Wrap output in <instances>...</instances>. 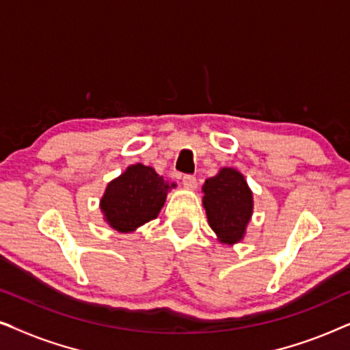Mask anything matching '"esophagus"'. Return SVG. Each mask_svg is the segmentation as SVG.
<instances>
[{
    "label": "esophagus",
    "instance_id": "esophagus-1",
    "mask_svg": "<svg viewBox=\"0 0 350 350\" xmlns=\"http://www.w3.org/2000/svg\"><path fill=\"white\" fill-rule=\"evenodd\" d=\"M183 186L186 189H196L198 188V180H196V176L193 175H185L183 176Z\"/></svg>",
    "mask_w": 350,
    "mask_h": 350
}]
</instances>
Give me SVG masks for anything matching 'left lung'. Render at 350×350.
I'll return each mask as SVG.
<instances>
[{"mask_svg": "<svg viewBox=\"0 0 350 350\" xmlns=\"http://www.w3.org/2000/svg\"><path fill=\"white\" fill-rule=\"evenodd\" d=\"M202 193V205L218 242L229 247L241 242L253 215V193L245 176L232 167H221L205 180Z\"/></svg>", "mask_w": 350, "mask_h": 350, "instance_id": "obj_1", "label": "left lung"}]
</instances>
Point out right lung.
Returning a JSON list of instances; mask_svg holds the SVG:
<instances>
[{
  "instance_id": "1",
  "label": "right lung",
  "mask_w": 350,
  "mask_h": 350,
  "mask_svg": "<svg viewBox=\"0 0 350 350\" xmlns=\"http://www.w3.org/2000/svg\"><path fill=\"white\" fill-rule=\"evenodd\" d=\"M176 188L150 165L132 164L109 181L100 199L103 219L114 231L133 232L157 218L167 194Z\"/></svg>"
}]
</instances>
